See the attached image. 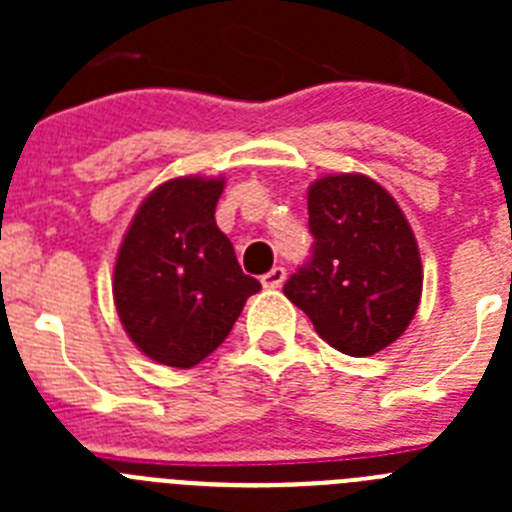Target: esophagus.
I'll use <instances>...</instances> for the list:
<instances>
[{
    "instance_id": "34e87169",
    "label": "esophagus",
    "mask_w": 512,
    "mask_h": 512,
    "mask_svg": "<svg viewBox=\"0 0 512 512\" xmlns=\"http://www.w3.org/2000/svg\"><path fill=\"white\" fill-rule=\"evenodd\" d=\"M284 277H287V271H284V266H274V269L266 271L264 277H261V284H264L266 289H277V287H282Z\"/></svg>"
}]
</instances>
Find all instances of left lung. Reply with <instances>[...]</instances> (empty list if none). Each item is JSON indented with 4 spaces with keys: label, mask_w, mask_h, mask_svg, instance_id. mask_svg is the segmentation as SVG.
Here are the masks:
<instances>
[{
    "label": "left lung",
    "mask_w": 512,
    "mask_h": 512,
    "mask_svg": "<svg viewBox=\"0 0 512 512\" xmlns=\"http://www.w3.org/2000/svg\"><path fill=\"white\" fill-rule=\"evenodd\" d=\"M307 212L315 243L284 295L341 354H377L405 333L423 292L410 223L392 194L364 174L318 179Z\"/></svg>",
    "instance_id": "left-lung-1"
}]
</instances>
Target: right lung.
I'll return each instance as SVG.
<instances>
[{"label":"right lung","mask_w":512,"mask_h":512,"mask_svg":"<svg viewBox=\"0 0 512 512\" xmlns=\"http://www.w3.org/2000/svg\"><path fill=\"white\" fill-rule=\"evenodd\" d=\"M223 187V179L202 176L161 184L122 238L112 282L117 315L158 364L189 369L207 359L261 289L215 223Z\"/></svg>","instance_id":"add662e5"}]
</instances>
